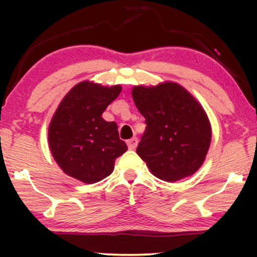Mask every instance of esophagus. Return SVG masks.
<instances>
[{
    "instance_id": "obj_1",
    "label": "esophagus",
    "mask_w": 257,
    "mask_h": 257,
    "mask_svg": "<svg viewBox=\"0 0 257 257\" xmlns=\"http://www.w3.org/2000/svg\"><path fill=\"white\" fill-rule=\"evenodd\" d=\"M126 145H128V147L131 150H135V149H137V146H138V139L137 138L131 139V140L126 141Z\"/></svg>"
}]
</instances>
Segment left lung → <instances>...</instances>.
Returning <instances> with one entry per match:
<instances>
[{
  "instance_id": "1",
  "label": "left lung",
  "mask_w": 257,
  "mask_h": 257,
  "mask_svg": "<svg viewBox=\"0 0 257 257\" xmlns=\"http://www.w3.org/2000/svg\"><path fill=\"white\" fill-rule=\"evenodd\" d=\"M132 95L146 123L137 153L153 175L175 182L196 173L211 141L210 122L199 102L175 82L135 85Z\"/></svg>"
}]
</instances>
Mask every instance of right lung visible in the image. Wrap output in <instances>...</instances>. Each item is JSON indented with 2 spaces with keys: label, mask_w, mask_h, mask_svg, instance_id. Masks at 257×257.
I'll return each mask as SVG.
<instances>
[{
  "label": "right lung",
  "mask_w": 257,
  "mask_h": 257,
  "mask_svg": "<svg viewBox=\"0 0 257 257\" xmlns=\"http://www.w3.org/2000/svg\"><path fill=\"white\" fill-rule=\"evenodd\" d=\"M122 87L83 81L76 84L58 106L48 129L53 157L65 174L94 184L113 172L114 161L128 147L118 126L106 122L102 112L119 95Z\"/></svg>",
  "instance_id": "obj_1"
}]
</instances>
